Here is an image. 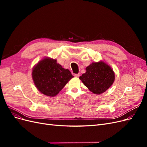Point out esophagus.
Listing matches in <instances>:
<instances>
[{
    "instance_id": "34e87169",
    "label": "esophagus",
    "mask_w": 147,
    "mask_h": 147,
    "mask_svg": "<svg viewBox=\"0 0 147 147\" xmlns=\"http://www.w3.org/2000/svg\"><path fill=\"white\" fill-rule=\"evenodd\" d=\"M74 76L75 77H80V74H75Z\"/></svg>"
}]
</instances>
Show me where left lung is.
<instances>
[{
  "instance_id": "1",
  "label": "left lung",
  "mask_w": 147,
  "mask_h": 147,
  "mask_svg": "<svg viewBox=\"0 0 147 147\" xmlns=\"http://www.w3.org/2000/svg\"><path fill=\"white\" fill-rule=\"evenodd\" d=\"M79 78L91 92L100 94L112 86L115 74L112 68L103 62L92 63Z\"/></svg>"
}]
</instances>
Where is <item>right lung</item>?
<instances>
[{
  "mask_svg": "<svg viewBox=\"0 0 147 147\" xmlns=\"http://www.w3.org/2000/svg\"><path fill=\"white\" fill-rule=\"evenodd\" d=\"M32 76L38 90L50 97L58 94L74 77L69 70L63 68L56 60L50 58L40 61L34 68Z\"/></svg>",
  "mask_w": 147,
  "mask_h": 147,
  "instance_id": "obj_1",
  "label": "right lung"
}]
</instances>
